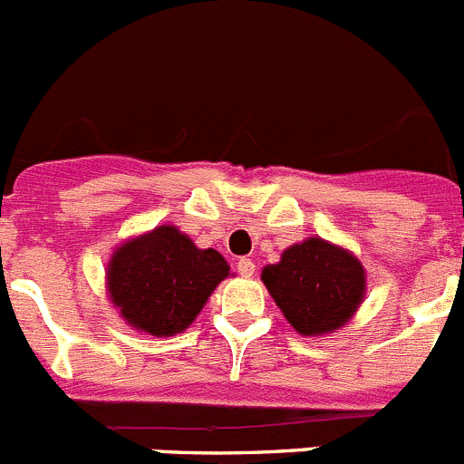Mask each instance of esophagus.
<instances>
[{"mask_svg":"<svg viewBox=\"0 0 464 464\" xmlns=\"http://www.w3.org/2000/svg\"><path fill=\"white\" fill-rule=\"evenodd\" d=\"M236 267H237V272H240V276H245V279L254 276V272H256V263H254L252 258H240Z\"/></svg>","mask_w":464,"mask_h":464,"instance_id":"esophagus-1","label":"esophagus"}]
</instances>
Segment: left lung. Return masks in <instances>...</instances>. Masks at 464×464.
Masks as SVG:
<instances>
[{
  "label": "left lung",
  "instance_id": "1",
  "mask_svg": "<svg viewBox=\"0 0 464 464\" xmlns=\"http://www.w3.org/2000/svg\"><path fill=\"white\" fill-rule=\"evenodd\" d=\"M261 281L302 336H324L353 320L366 297V270L345 246L306 237L266 266Z\"/></svg>",
  "mask_w": 464,
  "mask_h": 464
}]
</instances>
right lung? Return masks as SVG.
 Here are the masks:
<instances>
[{
  "label": "right lung",
  "mask_w": 464,
  "mask_h": 464,
  "mask_svg": "<svg viewBox=\"0 0 464 464\" xmlns=\"http://www.w3.org/2000/svg\"><path fill=\"white\" fill-rule=\"evenodd\" d=\"M231 275L218 249H198L173 224L128 237L111 254L105 288L125 324L150 336L180 334Z\"/></svg>",
  "instance_id": "add662e5"
}]
</instances>
